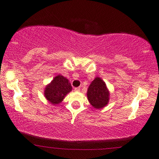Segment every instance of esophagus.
<instances>
[{"mask_svg":"<svg viewBox=\"0 0 159 159\" xmlns=\"http://www.w3.org/2000/svg\"><path fill=\"white\" fill-rule=\"evenodd\" d=\"M80 87H75V88H74V90L76 91V92H78V91H80Z\"/></svg>","mask_w":159,"mask_h":159,"instance_id":"esophagus-1","label":"esophagus"}]
</instances>
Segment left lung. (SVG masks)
Instances as JSON below:
<instances>
[{"instance_id": "1", "label": "left lung", "mask_w": 159, "mask_h": 159, "mask_svg": "<svg viewBox=\"0 0 159 159\" xmlns=\"http://www.w3.org/2000/svg\"><path fill=\"white\" fill-rule=\"evenodd\" d=\"M87 98L95 108H102L109 101V92L105 83L100 78H96L87 90Z\"/></svg>"}]
</instances>
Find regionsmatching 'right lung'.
Masks as SVG:
<instances>
[{
  "instance_id": "add662e5",
  "label": "right lung",
  "mask_w": 159,
  "mask_h": 159,
  "mask_svg": "<svg viewBox=\"0 0 159 159\" xmlns=\"http://www.w3.org/2000/svg\"><path fill=\"white\" fill-rule=\"evenodd\" d=\"M72 87L69 80L63 75H57L47 86L45 90V96L53 105L61 103Z\"/></svg>"
}]
</instances>
